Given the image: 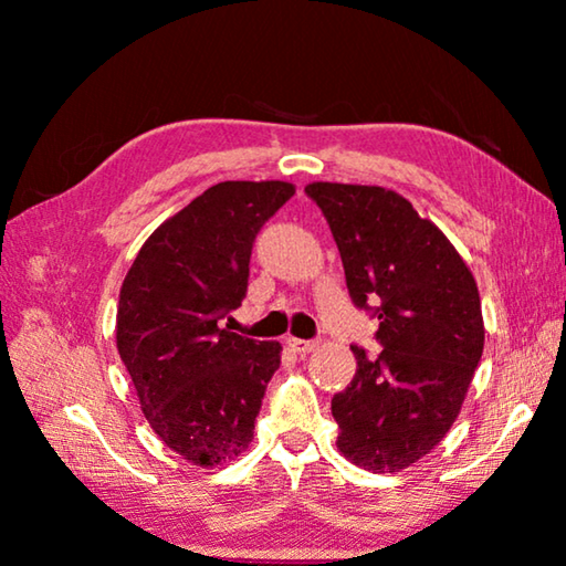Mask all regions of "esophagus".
<instances>
[{
	"mask_svg": "<svg viewBox=\"0 0 566 566\" xmlns=\"http://www.w3.org/2000/svg\"><path fill=\"white\" fill-rule=\"evenodd\" d=\"M286 347H290L294 354H310L314 349V342H306V339H296V337H290L286 339Z\"/></svg>",
	"mask_w": 566,
	"mask_h": 566,
	"instance_id": "esophagus-1",
	"label": "esophagus"
}]
</instances>
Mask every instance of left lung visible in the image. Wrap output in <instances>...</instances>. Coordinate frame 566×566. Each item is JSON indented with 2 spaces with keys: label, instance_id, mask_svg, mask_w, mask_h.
Masks as SVG:
<instances>
[{
  "label": "left lung",
  "instance_id": "left-lung-1",
  "mask_svg": "<svg viewBox=\"0 0 566 566\" xmlns=\"http://www.w3.org/2000/svg\"><path fill=\"white\" fill-rule=\"evenodd\" d=\"M339 247L357 306L379 302L367 359L352 347L357 375L334 395L337 447L369 472H401L442 442L484 349L479 290L442 229L421 219L397 191L312 181L304 187Z\"/></svg>",
  "mask_w": 566,
  "mask_h": 566
}]
</instances>
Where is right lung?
<instances>
[{
	"label": "right lung",
	"mask_w": 566,
	"mask_h": 566,
	"mask_svg": "<svg viewBox=\"0 0 566 566\" xmlns=\"http://www.w3.org/2000/svg\"><path fill=\"white\" fill-rule=\"evenodd\" d=\"M290 181H219L161 222L119 290L117 349L149 427L171 452L219 467L252 444L280 342L217 327L247 294L262 224Z\"/></svg>",
	"instance_id": "add662e5"
}]
</instances>
